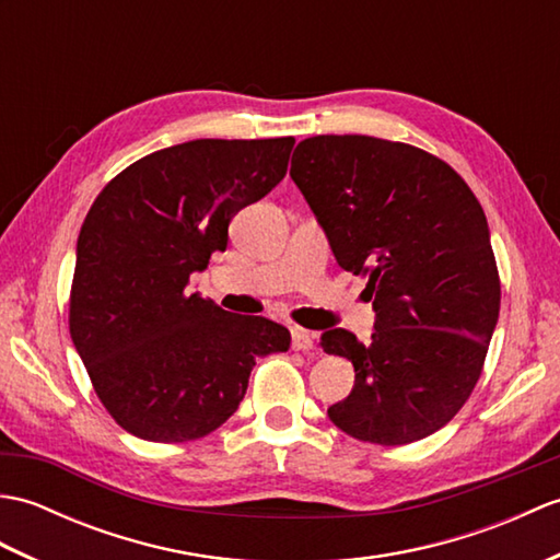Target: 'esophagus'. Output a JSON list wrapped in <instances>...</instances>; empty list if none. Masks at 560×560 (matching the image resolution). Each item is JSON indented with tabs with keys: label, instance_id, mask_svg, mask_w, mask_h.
Instances as JSON below:
<instances>
[{
	"label": "esophagus",
	"instance_id": "obj_1",
	"mask_svg": "<svg viewBox=\"0 0 560 560\" xmlns=\"http://www.w3.org/2000/svg\"><path fill=\"white\" fill-rule=\"evenodd\" d=\"M291 347H293V351H311L315 343H313V337L307 335L305 329L293 327L291 329Z\"/></svg>",
	"mask_w": 560,
	"mask_h": 560
}]
</instances>
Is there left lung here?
Masks as SVG:
<instances>
[{
	"mask_svg": "<svg viewBox=\"0 0 560 560\" xmlns=\"http://www.w3.org/2000/svg\"><path fill=\"white\" fill-rule=\"evenodd\" d=\"M291 177L339 267L365 273L375 331L319 337L353 363L351 395L329 419L351 438L407 445L469 399L501 311L486 213L431 153L363 135H319L293 151Z\"/></svg>",
	"mask_w": 560,
	"mask_h": 560,
	"instance_id": "left-lung-1",
	"label": "left lung"
}]
</instances>
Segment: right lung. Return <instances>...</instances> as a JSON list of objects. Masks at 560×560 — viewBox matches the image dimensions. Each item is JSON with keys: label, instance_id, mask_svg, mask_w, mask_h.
Here are the masks:
<instances>
[{"label": "right lung", "instance_id": "obj_1", "mask_svg": "<svg viewBox=\"0 0 560 560\" xmlns=\"http://www.w3.org/2000/svg\"><path fill=\"white\" fill-rule=\"evenodd\" d=\"M293 137L195 139L153 151L103 187L81 225L71 341L127 433L185 443L225 423L261 355L291 331L189 293L229 223L277 187Z\"/></svg>", "mask_w": 560, "mask_h": 560}]
</instances>
